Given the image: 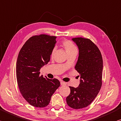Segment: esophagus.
I'll return each instance as SVG.
<instances>
[{"label": "esophagus", "mask_w": 121, "mask_h": 121, "mask_svg": "<svg viewBox=\"0 0 121 121\" xmlns=\"http://www.w3.org/2000/svg\"><path fill=\"white\" fill-rule=\"evenodd\" d=\"M60 83H61V85H62V86L66 85V84H67L66 82H63V81H61Z\"/></svg>", "instance_id": "1"}]
</instances>
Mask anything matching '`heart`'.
<instances>
[{"instance_id": "b5f03b06", "label": "heart", "mask_w": 121, "mask_h": 121, "mask_svg": "<svg viewBox=\"0 0 121 121\" xmlns=\"http://www.w3.org/2000/svg\"><path fill=\"white\" fill-rule=\"evenodd\" d=\"M63 46L65 50V51L67 52V53H69V52H71L73 51H77V49L74 44L72 42L70 41H65L63 42ZM56 49H53L52 52V56H53L54 54Z\"/></svg>"}]
</instances>
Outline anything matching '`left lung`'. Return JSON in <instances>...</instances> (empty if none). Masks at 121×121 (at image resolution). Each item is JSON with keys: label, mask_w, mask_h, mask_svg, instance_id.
<instances>
[{"label": "left lung", "mask_w": 121, "mask_h": 121, "mask_svg": "<svg viewBox=\"0 0 121 121\" xmlns=\"http://www.w3.org/2000/svg\"><path fill=\"white\" fill-rule=\"evenodd\" d=\"M72 40L79 49L75 69L80 80L78 87L69 86L66 102L68 106L77 109L88 106L97 96L102 87L103 63L99 50L91 39L76 38Z\"/></svg>", "instance_id": "1"}]
</instances>
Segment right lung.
<instances>
[{
	"mask_svg": "<svg viewBox=\"0 0 121 121\" xmlns=\"http://www.w3.org/2000/svg\"><path fill=\"white\" fill-rule=\"evenodd\" d=\"M56 38L45 34L32 36L19 52L16 69L17 83L23 97L34 107L47 106L60 86L57 79L39 76L41 68L50 60Z\"/></svg>",
	"mask_w": 121,
	"mask_h": 121,
	"instance_id": "add662e5",
	"label": "right lung"
}]
</instances>
